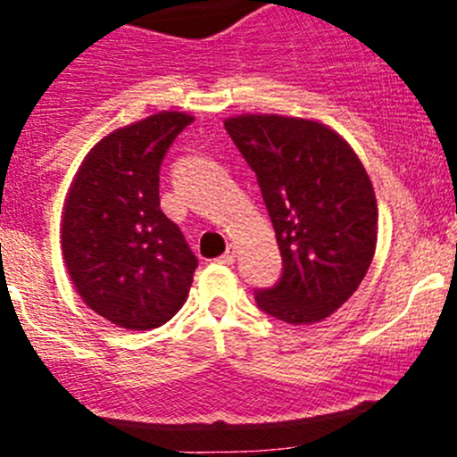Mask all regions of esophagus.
Instances as JSON below:
<instances>
[{"label":"esophagus","instance_id":"34e87169","mask_svg":"<svg viewBox=\"0 0 457 457\" xmlns=\"http://www.w3.org/2000/svg\"><path fill=\"white\" fill-rule=\"evenodd\" d=\"M234 258H237V247H234V245H229V247H228V252H225V254L220 256L219 261H220V262H225V265H232V262H234Z\"/></svg>","mask_w":457,"mask_h":457}]
</instances>
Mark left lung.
Listing matches in <instances>:
<instances>
[{"label": "left lung", "instance_id": "8db88e82", "mask_svg": "<svg viewBox=\"0 0 457 457\" xmlns=\"http://www.w3.org/2000/svg\"><path fill=\"white\" fill-rule=\"evenodd\" d=\"M225 130L256 172L283 256L278 283L254 294L258 307L292 325L331 316L376 252L370 174L343 137L310 119L241 114Z\"/></svg>", "mask_w": 457, "mask_h": 457}]
</instances>
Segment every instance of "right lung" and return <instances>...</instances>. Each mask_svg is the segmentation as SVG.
<instances>
[{
	"mask_svg": "<svg viewBox=\"0 0 457 457\" xmlns=\"http://www.w3.org/2000/svg\"><path fill=\"white\" fill-rule=\"evenodd\" d=\"M195 119L159 112L87 152L63 207L68 274L92 312L123 329H154L181 310L196 256L161 212L165 152Z\"/></svg>",
	"mask_w": 457,
	"mask_h": 457,
	"instance_id": "add662e5",
	"label": "right lung"
}]
</instances>
